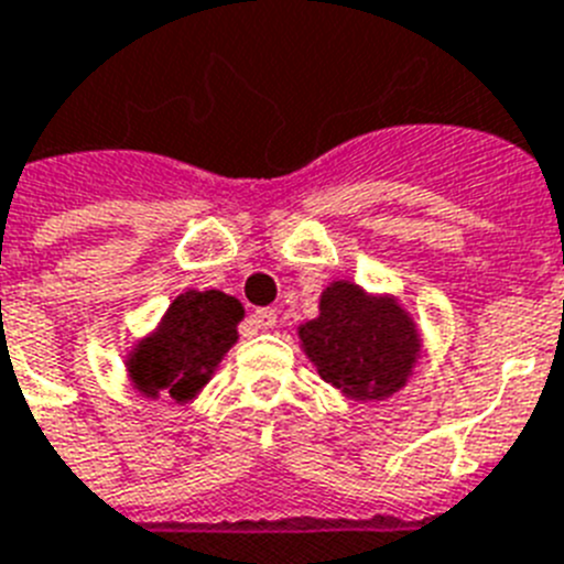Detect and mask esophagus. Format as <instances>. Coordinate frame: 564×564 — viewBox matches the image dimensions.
Wrapping results in <instances>:
<instances>
[{
	"mask_svg": "<svg viewBox=\"0 0 564 564\" xmlns=\"http://www.w3.org/2000/svg\"><path fill=\"white\" fill-rule=\"evenodd\" d=\"M250 325L259 330H271L276 325V311L273 307H259V311L250 314Z\"/></svg>",
	"mask_w": 564,
	"mask_h": 564,
	"instance_id": "obj_1",
	"label": "esophagus"
}]
</instances>
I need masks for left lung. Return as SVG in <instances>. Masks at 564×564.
I'll return each instance as SVG.
<instances>
[{
  "instance_id": "left-lung-1",
  "label": "left lung",
  "mask_w": 564,
  "mask_h": 564,
  "mask_svg": "<svg viewBox=\"0 0 564 564\" xmlns=\"http://www.w3.org/2000/svg\"><path fill=\"white\" fill-rule=\"evenodd\" d=\"M319 377L350 399H384L405 388L422 350L420 330L393 296L339 279L319 296V316L300 328Z\"/></svg>"
}]
</instances>
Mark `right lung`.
<instances>
[{"instance_id":"right-lung-1","label":"right lung","mask_w":564,"mask_h":564,"mask_svg":"<svg viewBox=\"0 0 564 564\" xmlns=\"http://www.w3.org/2000/svg\"><path fill=\"white\" fill-rule=\"evenodd\" d=\"M245 307L223 291H185L171 302L159 328L128 356V377L144 397L167 393L187 402L210 382L239 339Z\"/></svg>"}]
</instances>
